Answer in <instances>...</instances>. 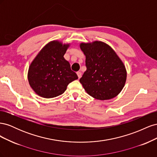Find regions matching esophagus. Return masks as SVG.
<instances>
[{
  "label": "esophagus",
  "mask_w": 157,
  "mask_h": 157,
  "mask_svg": "<svg viewBox=\"0 0 157 157\" xmlns=\"http://www.w3.org/2000/svg\"><path fill=\"white\" fill-rule=\"evenodd\" d=\"M77 76H78V78H80V77H81V76H82V73H80V72H77Z\"/></svg>",
  "instance_id": "obj_1"
}]
</instances>
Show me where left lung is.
<instances>
[{"mask_svg": "<svg viewBox=\"0 0 157 157\" xmlns=\"http://www.w3.org/2000/svg\"><path fill=\"white\" fill-rule=\"evenodd\" d=\"M86 71L80 82L90 96L99 100L115 98L124 88L127 77L124 63L115 51L102 41L81 42Z\"/></svg>", "mask_w": 157, "mask_h": 157, "instance_id": "1", "label": "left lung"}]
</instances>
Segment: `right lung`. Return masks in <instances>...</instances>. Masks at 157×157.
Instances as JSON below:
<instances>
[{"mask_svg": "<svg viewBox=\"0 0 157 157\" xmlns=\"http://www.w3.org/2000/svg\"><path fill=\"white\" fill-rule=\"evenodd\" d=\"M71 43L54 40L47 43L31 63L29 84L38 96L52 98L64 93L67 85L78 79L63 56Z\"/></svg>", "mask_w": 157, "mask_h": 157, "instance_id": "add662e5", "label": "right lung"}]
</instances>
